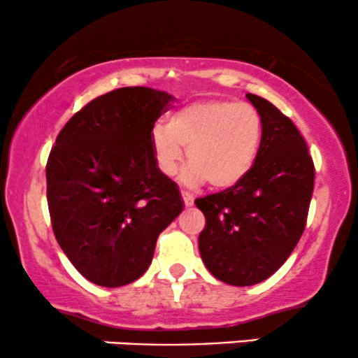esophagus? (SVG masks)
<instances>
[{"mask_svg":"<svg viewBox=\"0 0 358 358\" xmlns=\"http://www.w3.org/2000/svg\"><path fill=\"white\" fill-rule=\"evenodd\" d=\"M182 199H183V203H185V207H192L193 205V195L192 193H188V192H185V190H182Z\"/></svg>","mask_w":358,"mask_h":358,"instance_id":"34e87169","label":"esophagus"}]
</instances>
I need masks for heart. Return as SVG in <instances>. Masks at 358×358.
<instances>
[{"mask_svg":"<svg viewBox=\"0 0 358 358\" xmlns=\"http://www.w3.org/2000/svg\"><path fill=\"white\" fill-rule=\"evenodd\" d=\"M264 143V122L252 106L232 101H196L170 114L166 124L151 133L156 168L173 176L187 156L182 171L187 185L208 182L225 190L250 173Z\"/></svg>","mask_w":358,"mask_h":358,"instance_id":"b5f03b06","label":"heart"}]
</instances>
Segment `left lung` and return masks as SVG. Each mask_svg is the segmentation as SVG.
I'll list each match as a JSON object with an SVG mask.
<instances>
[{
    "label": "left lung",
    "instance_id": "1",
    "mask_svg": "<svg viewBox=\"0 0 358 358\" xmlns=\"http://www.w3.org/2000/svg\"><path fill=\"white\" fill-rule=\"evenodd\" d=\"M264 122V143L250 173L236 187L196 199L205 229L203 264L219 281L250 286L273 276L296 248L306 225L315 165L289 117L248 94Z\"/></svg>",
    "mask_w": 358,
    "mask_h": 358
}]
</instances>
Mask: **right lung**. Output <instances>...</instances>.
Returning <instances> with one entry per match:
<instances>
[{
    "label": "right lung",
    "instance_id": "right-lung-1",
    "mask_svg": "<svg viewBox=\"0 0 358 358\" xmlns=\"http://www.w3.org/2000/svg\"><path fill=\"white\" fill-rule=\"evenodd\" d=\"M173 96L150 87L110 90L69 119L47 162L55 239L97 286L136 281L156 239L183 210L178 187L156 168L151 133Z\"/></svg>",
    "mask_w": 358,
    "mask_h": 358
}]
</instances>
